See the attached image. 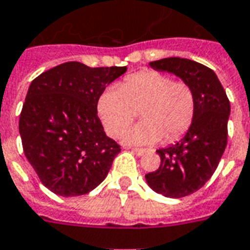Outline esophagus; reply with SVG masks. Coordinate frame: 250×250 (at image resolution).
<instances>
[{"label":"esophagus","instance_id":"esophagus-1","mask_svg":"<svg viewBox=\"0 0 250 250\" xmlns=\"http://www.w3.org/2000/svg\"><path fill=\"white\" fill-rule=\"evenodd\" d=\"M131 152H133L136 156H143L146 153V149H143V148H131Z\"/></svg>","mask_w":250,"mask_h":250}]
</instances>
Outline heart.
Instances as JSON below:
<instances>
[{
    "mask_svg": "<svg viewBox=\"0 0 250 250\" xmlns=\"http://www.w3.org/2000/svg\"><path fill=\"white\" fill-rule=\"evenodd\" d=\"M98 115L110 136H119L136 117L140 122L123 133L128 144H157L180 139L195 117L197 101L184 81L156 70L131 74L118 87H108L98 100Z\"/></svg>",
    "mask_w": 250,
    "mask_h": 250,
    "instance_id": "obj_1",
    "label": "heart"
}]
</instances>
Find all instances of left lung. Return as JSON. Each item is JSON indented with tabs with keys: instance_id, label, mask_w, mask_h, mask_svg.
Listing matches in <instances>:
<instances>
[{
	"instance_id": "8db88e82",
	"label": "left lung",
	"mask_w": 250,
	"mask_h": 250,
	"mask_svg": "<svg viewBox=\"0 0 250 250\" xmlns=\"http://www.w3.org/2000/svg\"><path fill=\"white\" fill-rule=\"evenodd\" d=\"M155 70L176 74L195 94V117L180 142L157 149L161 164L146 174V184L167 198L195 193L216 170L227 146L231 104L212 69L188 59L167 57L149 62Z\"/></svg>"
}]
</instances>
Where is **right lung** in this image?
Masks as SVG:
<instances>
[{
    "label": "right lung",
    "instance_id": "right-lung-1",
    "mask_svg": "<svg viewBox=\"0 0 250 250\" xmlns=\"http://www.w3.org/2000/svg\"><path fill=\"white\" fill-rule=\"evenodd\" d=\"M125 70L68 62L43 72L28 87L19 133L24 156L52 193L83 195L107 176L121 146L106 136L97 104Z\"/></svg>",
    "mask_w": 250,
    "mask_h": 250
}]
</instances>
